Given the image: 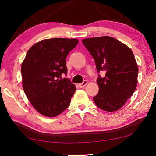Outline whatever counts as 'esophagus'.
Segmentation results:
<instances>
[{"label": "esophagus", "instance_id": "esophagus-1", "mask_svg": "<svg viewBox=\"0 0 156 156\" xmlns=\"http://www.w3.org/2000/svg\"><path fill=\"white\" fill-rule=\"evenodd\" d=\"M87 83H88V82H87V80H84L82 83H81V84H79V87H80V88H84V87L87 84Z\"/></svg>", "mask_w": 156, "mask_h": 156}]
</instances>
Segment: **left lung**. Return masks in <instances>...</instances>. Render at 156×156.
Returning <instances> with one entry per match:
<instances>
[{"instance_id": "left-lung-1", "label": "left lung", "mask_w": 156, "mask_h": 156, "mask_svg": "<svg viewBox=\"0 0 156 156\" xmlns=\"http://www.w3.org/2000/svg\"><path fill=\"white\" fill-rule=\"evenodd\" d=\"M94 59L99 74V93L93 99L98 107L115 112L124 105L137 86L138 67L132 50L119 40L108 36L82 40Z\"/></svg>"}]
</instances>
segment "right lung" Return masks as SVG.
Returning a JSON list of instances; mask_svg holds the SVG:
<instances>
[{"mask_svg": "<svg viewBox=\"0 0 156 156\" xmlns=\"http://www.w3.org/2000/svg\"><path fill=\"white\" fill-rule=\"evenodd\" d=\"M77 39L52 38L40 41L27 51L21 65L23 87L40 114L55 117L69 106L76 87L67 78L66 57Z\"/></svg>", "mask_w": 156, "mask_h": 156, "instance_id": "1", "label": "right lung"}]
</instances>
